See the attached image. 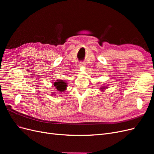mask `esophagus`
I'll use <instances>...</instances> for the list:
<instances>
[{"mask_svg": "<svg viewBox=\"0 0 154 154\" xmlns=\"http://www.w3.org/2000/svg\"><path fill=\"white\" fill-rule=\"evenodd\" d=\"M80 66L81 67H83V66H85V63H83V62H81V63H80Z\"/></svg>", "mask_w": 154, "mask_h": 154, "instance_id": "34e87169", "label": "esophagus"}]
</instances>
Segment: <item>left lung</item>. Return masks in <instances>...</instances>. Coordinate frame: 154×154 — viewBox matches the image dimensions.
I'll return each mask as SVG.
<instances>
[{
	"mask_svg": "<svg viewBox=\"0 0 154 154\" xmlns=\"http://www.w3.org/2000/svg\"><path fill=\"white\" fill-rule=\"evenodd\" d=\"M105 88H106L105 86H104V87H103H103H101V91H103V90H104V89H105Z\"/></svg>",
	"mask_w": 154,
	"mask_h": 154,
	"instance_id": "8db88e82",
	"label": "left lung"
}]
</instances>
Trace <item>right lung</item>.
Here are the masks:
<instances>
[{"instance_id":"add662e5","label":"right lung","mask_w":154,"mask_h":154,"mask_svg":"<svg viewBox=\"0 0 154 154\" xmlns=\"http://www.w3.org/2000/svg\"><path fill=\"white\" fill-rule=\"evenodd\" d=\"M54 86L57 88V89L60 92H63L67 87V83L63 80H57V82L54 83Z\"/></svg>"}]
</instances>
